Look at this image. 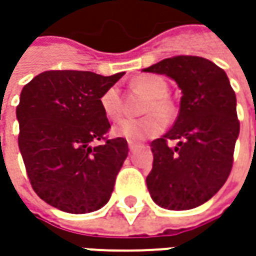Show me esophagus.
<instances>
[{
	"label": "esophagus",
	"instance_id": "esophagus-1",
	"mask_svg": "<svg viewBox=\"0 0 256 256\" xmlns=\"http://www.w3.org/2000/svg\"><path fill=\"white\" fill-rule=\"evenodd\" d=\"M135 146H136V144L132 142V141H128V148H130V151H134Z\"/></svg>",
	"mask_w": 256,
	"mask_h": 256
}]
</instances>
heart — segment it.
<instances>
[{
  "label": "heart",
  "mask_w": 256,
  "mask_h": 256,
  "mask_svg": "<svg viewBox=\"0 0 256 256\" xmlns=\"http://www.w3.org/2000/svg\"><path fill=\"white\" fill-rule=\"evenodd\" d=\"M131 90L146 96L141 110L146 115L138 120L126 118L120 121L114 125V135L132 142L158 136L165 130L163 120L171 121L176 115V104L168 95L170 86L166 80L155 74H141L131 81ZM100 106L108 120H120L124 114V98L120 88L115 85L106 88L100 96Z\"/></svg>",
  "instance_id": "obj_1"
}]
</instances>
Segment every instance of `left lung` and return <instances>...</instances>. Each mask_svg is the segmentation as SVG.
<instances>
[{"mask_svg": "<svg viewBox=\"0 0 256 256\" xmlns=\"http://www.w3.org/2000/svg\"><path fill=\"white\" fill-rule=\"evenodd\" d=\"M144 71L168 75L182 90L174 126L151 142L148 191L164 208L192 210L211 200L231 174L240 135L235 91L225 71L202 56L175 55ZM170 140L178 144L171 147Z\"/></svg>", "mask_w": 256, "mask_h": 256, "instance_id": "obj_1", "label": "left lung"}]
</instances>
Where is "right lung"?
Masks as SVG:
<instances>
[{
	"instance_id": "1",
	"label": "right lung",
	"mask_w": 256,
	"mask_h": 256,
	"mask_svg": "<svg viewBox=\"0 0 256 256\" xmlns=\"http://www.w3.org/2000/svg\"><path fill=\"white\" fill-rule=\"evenodd\" d=\"M124 72L45 71L21 91L18 146L35 194L61 211L86 214L110 201L128 155L124 138L110 140L101 94ZM103 144L92 146V142Z\"/></svg>"
}]
</instances>
